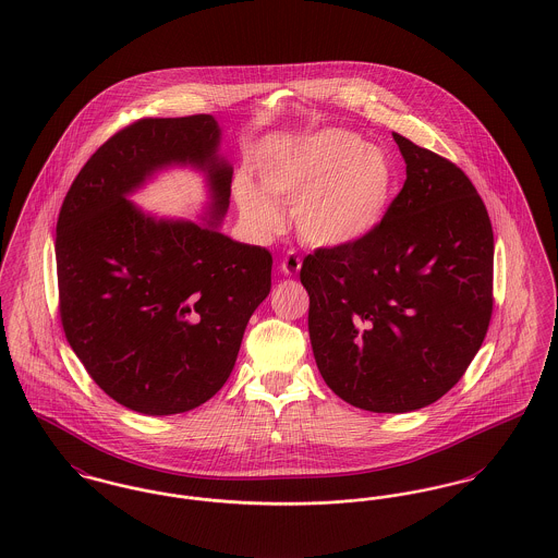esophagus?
<instances>
[{
    "mask_svg": "<svg viewBox=\"0 0 558 558\" xmlns=\"http://www.w3.org/2000/svg\"><path fill=\"white\" fill-rule=\"evenodd\" d=\"M280 269H282L287 276H295L296 271L301 269V257L296 255L295 251H289V253L282 257Z\"/></svg>",
    "mask_w": 558,
    "mask_h": 558,
    "instance_id": "34e87169",
    "label": "esophagus"
}]
</instances>
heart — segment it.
<instances>
[{
  "label": "heart",
  "mask_w": 558,
  "mask_h": 558,
  "mask_svg": "<svg viewBox=\"0 0 558 558\" xmlns=\"http://www.w3.org/2000/svg\"><path fill=\"white\" fill-rule=\"evenodd\" d=\"M262 179L275 197L295 202L296 231L314 246H345L368 235L384 219L393 192L388 154L345 131L305 138L265 166ZM233 192L240 210L257 230L280 228L278 204L255 181L242 174Z\"/></svg>",
  "instance_id": "heart-1"
}]
</instances>
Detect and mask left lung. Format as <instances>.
<instances>
[{"label": "left lung", "instance_id": "obj_1", "mask_svg": "<svg viewBox=\"0 0 558 558\" xmlns=\"http://www.w3.org/2000/svg\"><path fill=\"white\" fill-rule=\"evenodd\" d=\"M407 181L359 242L301 265L310 341L328 388L373 413H409L449 392L493 314V230L459 166L392 132Z\"/></svg>", "mask_w": 558, "mask_h": 558}]
</instances>
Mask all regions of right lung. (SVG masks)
Listing matches in <instances>:
<instances>
[{
  "label": "right lung",
  "instance_id": "1",
  "mask_svg": "<svg viewBox=\"0 0 558 558\" xmlns=\"http://www.w3.org/2000/svg\"><path fill=\"white\" fill-rule=\"evenodd\" d=\"M213 116L145 118L105 141L57 221L66 341L102 392L143 415L185 413L223 388L271 289V255L217 230L231 168ZM194 163L216 192L206 227L154 220L125 196L154 169Z\"/></svg>",
  "mask_w": 558,
  "mask_h": 558
}]
</instances>
